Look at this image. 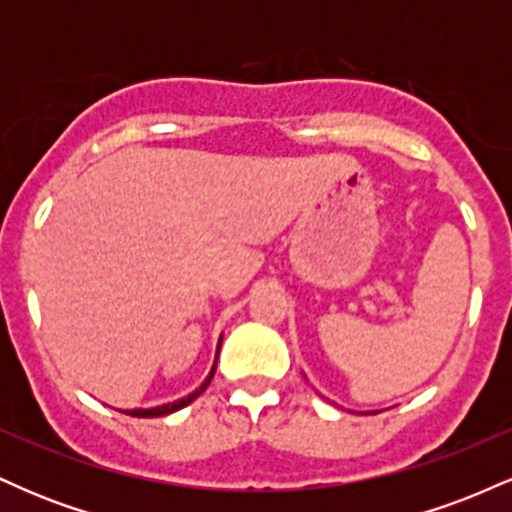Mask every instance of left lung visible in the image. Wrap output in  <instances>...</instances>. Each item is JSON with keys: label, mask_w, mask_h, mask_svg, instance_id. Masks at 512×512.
I'll return each mask as SVG.
<instances>
[{"label": "left lung", "mask_w": 512, "mask_h": 512, "mask_svg": "<svg viewBox=\"0 0 512 512\" xmlns=\"http://www.w3.org/2000/svg\"><path fill=\"white\" fill-rule=\"evenodd\" d=\"M361 414H378V411H361Z\"/></svg>", "instance_id": "8db88e82"}]
</instances>
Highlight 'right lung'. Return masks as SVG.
I'll return each mask as SVG.
<instances>
[{
  "label": "right lung",
  "mask_w": 512,
  "mask_h": 512,
  "mask_svg": "<svg viewBox=\"0 0 512 512\" xmlns=\"http://www.w3.org/2000/svg\"><path fill=\"white\" fill-rule=\"evenodd\" d=\"M221 339H223V334L219 337V344H216L214 366H211L209 375H207V378H204V383L199 385L195 392H190V395L182 397V399H175V402L161 404V407H151V409H125V411H122V414L137 416V419H154V416H166V414H173V411H178V409H182V407H187V404H190V402H195V399H197L199 395H202L204 390H207L209 383H211V378H214V373H216V361H219V351H221Z\"/></svg>",
  "instance_id": "obj_1"
}]
</instances>
